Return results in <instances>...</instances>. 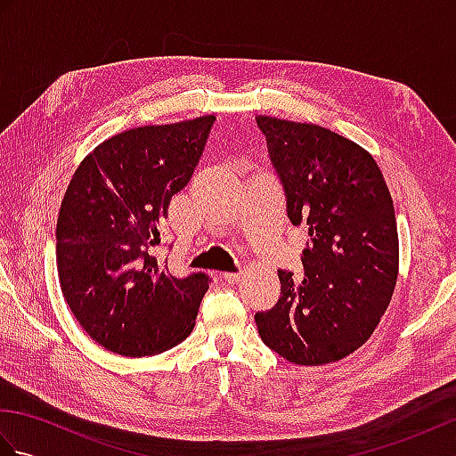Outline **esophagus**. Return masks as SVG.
<instances>
[{"label":"esophagus","instance_id":"esophagus-1","mask_svg":"<svg viewBox=\"0 0 456 456\" xmlns=\"http://www.w3.org/2000/svg\"><path fill=\"white\" fill-rule=\"evenodd\" d=\"M243 270H239V273H225L223 274V280H225L227 284H239L240 280H243Z\"/></svg>","mask_w":456,"mask_h":456}]
</instances>
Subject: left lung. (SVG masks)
<instances>
[{
  "instance_id": "obj_1",
  "label": "left lung",
  "mask_w": 456,
  "mask_h": 456,
  "mask_svg": "<svg viewBox=\"0 0 456 456\" xmlns=\"http://www.w3.org/2000/svg\"><path fill=\"white\" fill-rule=\"evenodd\" d=\"M256 125L288 219L309 237L302 280L278 270V304L255 315L260 338L294 364L337 362L370 338L398 280L390 190L372 154L343 134L268 115Z\"/></svg>"
}]
</instances>
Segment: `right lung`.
Masks as SVG:
<instances>
[{"instance_id": "add662e5", "label": "right lung", "mask_w": 456, "mask_h": 456, "mask_svg": "<svg viewBox=\"0 0 456 456\" xmlns=\"http://www.w3.org/2000/svg\"><path fill=\"white\" fill-rule=\"evenodd\" d=\"M213 121L123 131L95 147L68 183L56 223L58 280L84 331L115 354L164 353L196 325L209 276H172L154 247Z\"/></svg>"}]
</instances>
